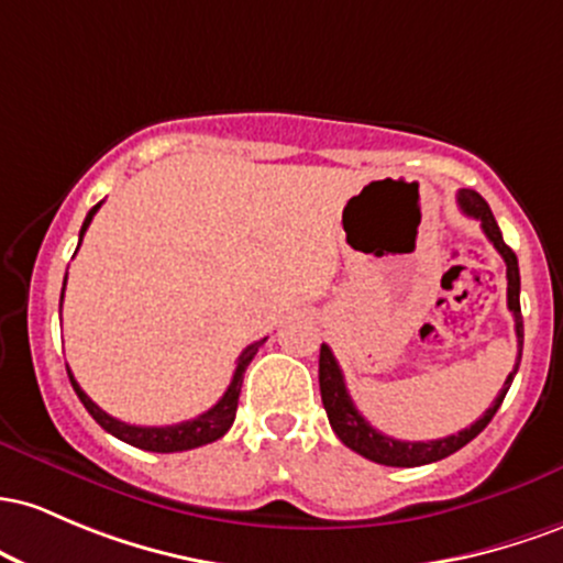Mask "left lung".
Returning <instances> with one entry per match:
<instances>
[{
    "label": "left lung",
    "instance_id": "1",
    "mask_svg": "<svg viewBox=\"0 0 563 563\" xmlns=\"http://www.w3.org/2000/svg\"><path fill=\"white\" fill-rule=\"evenodd\" d=\"M457 205L468 218H476L482 223V231L486 233L495 250L500 252L505 261V276H508V308L514 313L516 321V343H519V356H516V366L514 372L508 375V380L503 383V390L497 394V399L492 401V407L473 422L471 428H463L460 433L444 435V439H433V441H399L394 435H385L372 428L369 422L364 420V415L358 412L356 404H353L349 388H345V377L343 369H340L338 358L330 351V345H321L319 351V388H321V401H324L327 418H330L332 431L338 433V439L343 441L345 446L353 452H358L362 457L372 460V463L380 465H394V468H415V465H428L435 463V460H444L454 454L457 450H463L468 441L476 439L478 433L489 426V420L495 418V412L500 409V404L508 394L510 383H514L516 372H519V362H521V349H523V319H521V302H519V292H521V276H519V261H516V252L503 242V231L497 225L495 214H492L489 205L478 197L476 191L471 188H463L457 194Z\"/></svg>",
    "mask_w": 563,
    "mask_h": 563
}]
</instances>
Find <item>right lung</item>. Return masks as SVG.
Here are the masks:
<instances>
[{"mask_svg":"<svg viewBox=\"0 0 563 563\" xmlns=\"http://www.w3.org/2000/svg\"><path fill=\"white\" fill-rule=\"evenodd\" d=\"M100 205H103V201H98V205L87 212L85 223H81V231H79V244H81V236H85L87 225L92 223L95 212L100 210ZM63 289H66V279H63ZM60 306H63V295H60ZM263 343H265V338L257 340V343L247 345V349L242 351V356H239V362H236V369H233L229 388H225V394L220 396V401L214 404L212 409H207V412H201L199 418H194V420L175 422V426H159V428L156 426H130V422H122V420L111 418V415H106L103 409H100L98 404H95L90 396L79 388V383L74 380L71 369H68V366L66 369H68V380H71L74 390H77L79 401L85 404L87 412L92 415V420L98 422L103 431H109L111 435H117L119 441H124V444H132V446H137V450H145V452H186V450H197V446L212 444V441H218L220 435H225V431L233 426V418H236V407H239V394H242L244 372H247L250 362L255 358V353Z\"/></svg>","mask_w":563,"mask_h":563,"instance_id":"1","label":"right lung"}]
</instances>
